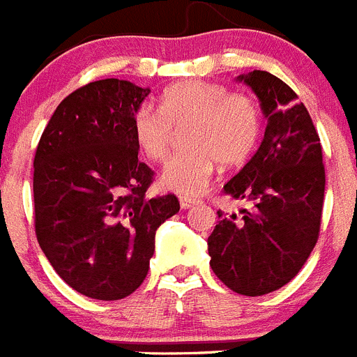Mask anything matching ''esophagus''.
I'll use <instances>...</instances> for the list:
<instances>
[{"instance_id":"1","label":"esophagus","mask_w":357,"mask_h":357,"mask_svg":"<svg viewBox=\"0 0 357 357\" xmlns=\"http://www.w3.org/2000/svg\"><path fill=\"white\" fill-rule=\"evenodd\" d=\"M199 203H201V201L197 199V197H190V196H181V197H179V204H181V208H185V210L192 208L194 204H199Z\"/></svg>"}]
</instances>
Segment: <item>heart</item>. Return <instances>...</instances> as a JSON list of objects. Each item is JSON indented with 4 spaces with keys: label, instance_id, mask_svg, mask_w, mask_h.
Returning <instances> with one entry per match:
<instances>
[{
    "label": "heart",
    "instance_id": "1",
    "mask_svg": "<svg viewBox=\"0 0 357 357\" xmlns=\"http://www.w3.org/2000/svg\"><path fill=\"white\" fill-rule=\"evenodd\" d=\"M188 149L167 163L161 185L181 196L206 188L217 163L241 165L255 151L262 113L252 95L208 80H181L161 93L160 111L142 104L132 114V138L153 163L169 158L176 135Z\"/></svg>",
    "mask_w": 357,
    "mask_h": 357
}]
</instances>
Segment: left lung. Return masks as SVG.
Returning <instances> with one entry per match:
<instances>
[{
  "label": "left lung",
  "mask_w": 357,
  "mask_h": 357,
  "mask_svg": "<svg viewBox=\"0 0 357 357\" xmlns=\"http://www.w3.org/2000/svg\"><path fill=\"white\" fill-rule=\"evenodd\" d=\"M264 111V140L222 192L253 203L219 221L208 237L210 266L231 291L262 296L293 280L320 235L325 167L320 136L296 93L268 71L241 75Z\"/></svg>",
  "instance_id": "8db88e82"
}]
</instances>
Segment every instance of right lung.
<instances>
[{"instance_id":"add662e5","label":"right lung","mask_w":357,"mask_h":357,"mask_svg":"<svg viewBox=\"0 0 357 357\" xmlns=\"http://www.w3.org/2000/svg\"><path fill=\"white\" fill-rule=\"evenodd\" d=\"M151 89L95 80L70 93L33 158L36 235L57 275L80 294L120 300L142 286L158 226L174 194L149 197L154 170L138 161L132 114Z\"/></svg>"}]
</instances>
